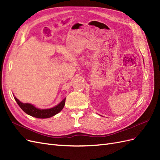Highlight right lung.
Masks as SVG:
<instances>
[{"label": "right lung", "mask_w": 160, "mask_h": 160, "mask_svg": "<svg viewBox=\"0 0 160 160\" xmlns=\"http://www.w3.org/2000/svg\"><path fill=\"white\" fill-rule=\"evenodd\" d=\"M16 102L20 108L28 115L39 118H47L54 116L58 112H60L65 105L66 98L63 99L62 101L53 108L48 109H39L35 108L33 105L29 103H22L20 102L16 97H15Z\"/></svg>", "instance_id": "right-lung-1"}]
</instances>
